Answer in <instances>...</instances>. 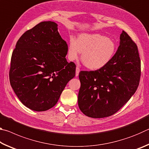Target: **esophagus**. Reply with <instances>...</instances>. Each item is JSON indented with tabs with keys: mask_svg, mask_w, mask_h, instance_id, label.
I'll return each instance as SVG.
<instances>
[{
	"mask_svg": "<svg viewBox=\"0 0 149 149\" xmlns=\"http://www.w3.org/2000/svg\"><path fill=\"white\" fill-rule=\"evenodd\" d=\"M79 72H80V69H79V68L78 67V66H77V67H76V70H75V76L77 77L78 75H79Z\"/></svg>",
	"mask_w": 149,
	"mask_h": 149,
	"instance_id": "34e87169",
	"label": "esophagus"
}]
</instances>
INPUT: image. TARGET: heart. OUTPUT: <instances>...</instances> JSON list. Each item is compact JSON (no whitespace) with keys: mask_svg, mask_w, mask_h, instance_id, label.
<instances>
[{"mask_svg":"<svg viewBox=\"0 0 149 149\" xmlns=\"http://www.w3.org/2000/svg\"><path fill=\"white\" fill-rule=\"evenodd\" d=\"M116 50L115 42L99 33H82L77 40L69 39L68 58L77 60L81 52L84 64L91 70H99L105 67L114 57Z\"/></svg>","mask_w":149,"mask_h":149,"instance_id":"obj_1","label":"heart"}]
</instances>
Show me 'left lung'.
<instances>
[{"label":"left lung","mask_w":149,"mask_h":149,"mask_svg":"<svg viewBox=\"0 0 149 149\" xmlns=\"http://www.w3.org/2000/svg\"><path fill=\"white\" fill-rule=\"evenodd\" d=\"M141 60L137 45L123 31L120 46L105 67L79 74L78 106L87 116L102 118L117 112L139 84Z\"/></svg>","instance_id":"obj_1"}]
</instances>
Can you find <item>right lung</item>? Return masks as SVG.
Wrapping results in <instances>:
<instances>
[{"instance_id":"right-lung-1","label":"right lung","mask_w":149,"mask_h":149,"mask_svg":"<svg viewBox=\"0 0 149 149\" xmlns=\"http://www.w3.org/2000/svg\"><path fill=\"white\" fill-rule=\"evenodd\" d=\"M54 22H42L20 37L12 52L9 77L14 93L29 109L41 112L56 104L75 75L65 59L68 45Z\"/></svg>"}]
</instances>
